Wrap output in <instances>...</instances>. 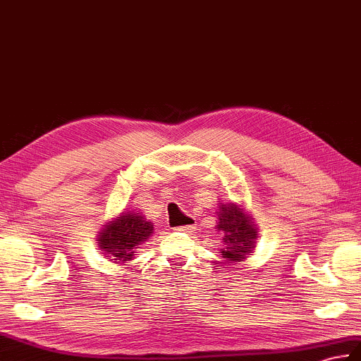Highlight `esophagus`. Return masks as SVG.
Listing matches in <instances>:
<instances>
[{"mask_svg":"<svg viewBox=\"0 0 361 361\" xmlns=\"http://www.w3.org/2000/svg\"><path fill=\"white\" fill-rule=\"evenodd\" d=\"M177 232H184V233H192L195 231V224H186V226H180V228L175 229Z\"/></svg>","mask_w":361,"mask_h":361,"instance_id":"obj_1","label":"esophagus"}]
</instances>
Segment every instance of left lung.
Returning <instances> with one entry per match:
<instances>
[{
    "mask_svg": "<svg viewBox=\"0 0 361 361\" xmlns=\"http://www.w3.org/2000/svg\"><path fill=\"white\" fill-rule=\"evenodd\" d=\"M216 228L224 233L223 258H228L229 262H241L254 250L257 238L255 224H252L246 214H243L237 204L229 203L220 206Z\"/></svg>",
    "mask_w": 361,
    "mask_h": 361,
    "instance_id": "left-lung-1",
    "label": "left lung"
}]
</instances>
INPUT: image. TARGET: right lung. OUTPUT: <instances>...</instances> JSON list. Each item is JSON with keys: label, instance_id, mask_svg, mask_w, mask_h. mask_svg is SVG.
<instances>
[{"label": "right lung", "instance_id": "1", "mask_svg": "<svg viewBox=\"0 0 361 361\" xmlns=\"http://www.w3.org/2000/svg\"><path fill=\"white\" fill-rule=\"evenodd\" d=\"M152 223L146 221L137 212H126L99 232L98 246L115 263L129 262L133 250L152 235Z\"/></svg>", "mask_w": 361, "mask_h": 361}]
</instances>
